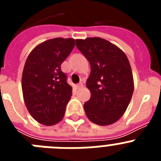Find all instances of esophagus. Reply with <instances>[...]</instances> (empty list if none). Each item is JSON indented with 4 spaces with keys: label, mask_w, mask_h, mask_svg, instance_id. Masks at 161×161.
<instances>
[{
    "label": "esophagus",
    "mask_w": 161,
    "mask_h": 161,
    "mask_svg": "<svg viewBox=\"0 0 161 161\" xmlns=\"http://www.w3.org/2000/svg\"><path fill=\"white\" fill-rule=\"evenodd\" d=\"M83 87V84L79 83L78 85H76V89H80V88Z\"/></svg>",
    "instance_id": "1"
}]
</instances>
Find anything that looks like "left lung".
<instances>
[{
  "instance_id": "left-lung-1",
  "label": "left lung",
  "mask_w": 161,
  "mask_h": 161,
  "mask_svg": "<svg viewBox=\"0 0 161 161\" xmlns=\"http://www.w3.org/2000/svg\"><path fill=\"white\" fill-rule=\"evenodd\" d=\"M89 60L91 72L86 86L90 99L84 105L88 119L99 126L114 123L126 111L134 92V80L126 54L102 38L76 39Z\"/></svg>"
}]
</instances>
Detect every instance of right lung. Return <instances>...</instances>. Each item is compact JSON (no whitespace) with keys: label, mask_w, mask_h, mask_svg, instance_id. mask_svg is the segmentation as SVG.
Returning a JSON list of instances; mask_svg holds the SVG:
<instances>
[{"label":"right lung","mask_w":161,"mask_h":161,"mask_svg":"<svg viewBox=\"0 0 161 161\" xmlns=\"http://www.w3.org/2000/svg\"><path fill=\"white\" fill-rule=\"evenodd\" d=\"M74 47L73 38H52L35 47L25 61L22 77L24 102L41 124L52 126L64 116L72 88L60 67Z\"/></svg>","instance_id":"1"}]
</instances>
